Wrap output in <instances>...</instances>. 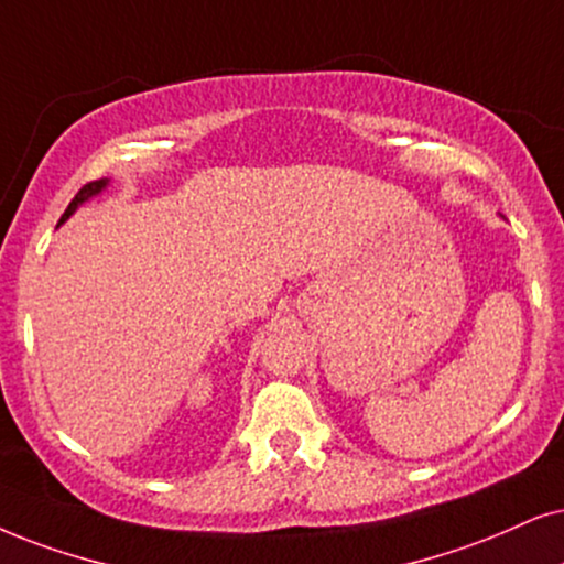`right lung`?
Here are the masks:
<instances>
[{
  "label": "right lung",
  "instance_id": "right-lung-1",
  "mask_svg": "<svg viewBox=\"0 0 564 564\" xmlns=\"http://www.w3.org/2000/svg\"><path fill=\"white\" fill-rule=\"evenodd\" d=\"M106 184H109V180H96V182H88V184H85V187H83V189L77 192V195H75L73 203L67 205V210H64V216L59 218V224H64V220H67L69 216H73V213L77 210V205H83L85 199L96 197L98 192H104V189H106Z\"/></svg>",
  "mask_w": 564,
  "mask_h": 564
}]
</instances>
